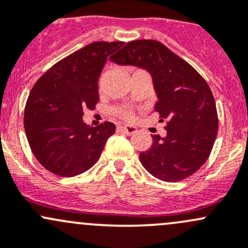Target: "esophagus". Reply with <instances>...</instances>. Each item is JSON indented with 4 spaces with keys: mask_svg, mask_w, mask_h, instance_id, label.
Listing matches in <instances>:
<instances>
[{
    "mask_svg": "<svg viewBox=\"0 0 248 248\" xmlns=\"http://www.w3.org/2000/svg\"><path fill=\"white\" fill-rule=\"evenodd\" d=\"M120 129L128 135H132V134H134V133L138 132L137 127L132 126V124H124V126H120Z\"/></svg>",
    "mask_w": 248,
    "mask_h": 248,
    "instance_id": "1",
    "label": "esophagus"
}]
</instances>
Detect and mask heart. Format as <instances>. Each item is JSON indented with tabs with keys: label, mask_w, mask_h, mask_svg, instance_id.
<instances>
[{
	"label": "heart",
	"mask_w": 248,
	"mask_h": 248,
	"mask_svg": "<svg viewBox=\"0 0 248 248\" xmlns=\"http://www.w3.org/2000/svg\"><path fill=\"white\" fill-rule=\"evenodd\" d=\"M120 114L124 117H131V113L128 110H120Z\"/></svg>",
	"instance_id": "b5f03b06"
}]
</instances>
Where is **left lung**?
<instances>
[{"instance_id": "1", "label": "left lung", "mask_w": 248, "mask_h": 248, "mask_svg": "<svg viewBox=\"0 0 248 248\" xmlns=\"http://www.w3.org/2000/svg\"><path fill=\"white\" fill-rule=\"evenodd\" d=\"M110 61L145 70L157 95L155 109L166 120V137L140 153L144 168L155 178L177 182L195 173L210 155L217 134V113L212 90L186 61L155 40H134Z\"/></svg>"}]
</instances>
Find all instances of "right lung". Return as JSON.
Wrapping results in <instances>:
<instances>
[{
    "label": "right lung",
    "instance_id": "add662e5",
    "mask_svg": "<svg viewBox=\"0 0 248 248\" xmlns=\"http://www.w3.org/2000/svg\"><path fill=\"white\" fill-rule=\"evenodd\" d=\"M122 41L91 43L54 64L31 91L25 108V131L33 155L52 173L74 177L98 160L115 124L90 127L83 110L100 100L98 77Z\"/></svg>",
    "mask_w": 248,
    "mask_h": 248
}]
</instances>
